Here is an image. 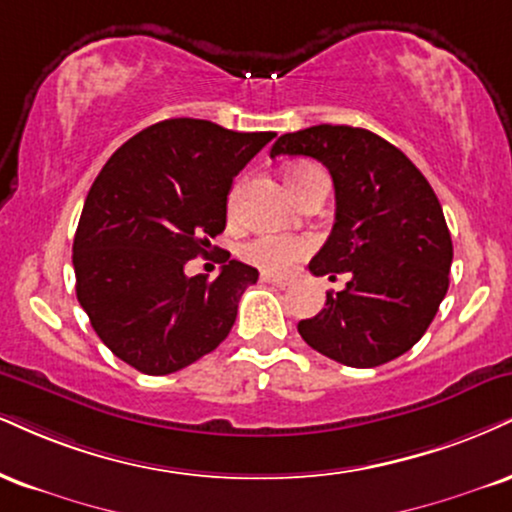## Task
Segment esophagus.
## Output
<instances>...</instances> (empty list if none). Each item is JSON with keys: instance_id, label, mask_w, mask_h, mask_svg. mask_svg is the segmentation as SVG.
I'll return each mask as SVG.
<instances>
[{"instance_id": "esophagus-1", "label": "esophagus", "mask_w": 512, "mask_h": 512, "mask_svg": "<svg viewBox=\"0 0 512 512\" xmlns=\"http://www.w3.org/2000/svg\"><path fill=\"white\" fill-rule=\"evenodd\" d=\"M260 279H262L264 283H274L276 288H286V286H291V279H283V276H274V274H267V272H262Z\"/></svg>"}]
</instances>
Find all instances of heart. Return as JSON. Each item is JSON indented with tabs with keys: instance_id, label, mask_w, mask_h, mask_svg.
<instances>
[{
	"instance_id": "heart-1",
	"label": "heart",
	"mask_w": 512,
	"mask_h": 512,
	"mask_svg": "<svg viewBox=\"0 0 512 512\" xmlns=\"http://www.w3.org/2000/svg\"><path fill=\"white\" fill-rule=\"evenodd\" d=\"M315 174H322L317 166H295L288 174V186L298 190L303 183L310 181ZM312 250V240L303 236H286V233H262L252 238L243 248V257L257 269L267 274H286L298 264L307 252Z\"/></svg>"
}]
</instances>
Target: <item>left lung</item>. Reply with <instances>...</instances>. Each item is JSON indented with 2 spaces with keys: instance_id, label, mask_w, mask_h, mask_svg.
Here are the masks:
<instances>
[{
  "instance_id": "1",
  "label": "left lung",
  "mask_w": 512,
  "mask_h": 512,
  "mask_svg": "<svg viewBox=\"0 0 512 512\" xmlns=\"http://www.w3.org/2000/svg\"><path fill=\"white\" fill-rule=\"evenodd\" d=\"M315 157L336 190V221L315 276L350 274L319 315L298 324L310 348L348 367H379L415 346L448 291L453 243L422 171L396 145L353 126L286 133L272 157Z\"/></svg>"
}]
</instances>
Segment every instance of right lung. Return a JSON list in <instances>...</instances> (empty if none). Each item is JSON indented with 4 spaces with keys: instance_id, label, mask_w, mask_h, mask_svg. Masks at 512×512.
<instances>
[{
    "instance_id": "obj_1",
    "label": "right lung",
    "mask_w": 512,
    "mask_h": 512,
    "mask_svg": "<svg viewBox=\"0 0 512 512\" xmlns=\"http://www.w3.org/2000/svg\"><path fill=\"white\" fill-rule=\"evenodd\" d=\"M274 135L166 119L102 166L73 238L76 295L126 365L162 377L229 336L240 295L260 272L231 260L207 281L183 267L212 250L209 240L226 229L233 178Z\"/></svg>"
}]
</instances>
